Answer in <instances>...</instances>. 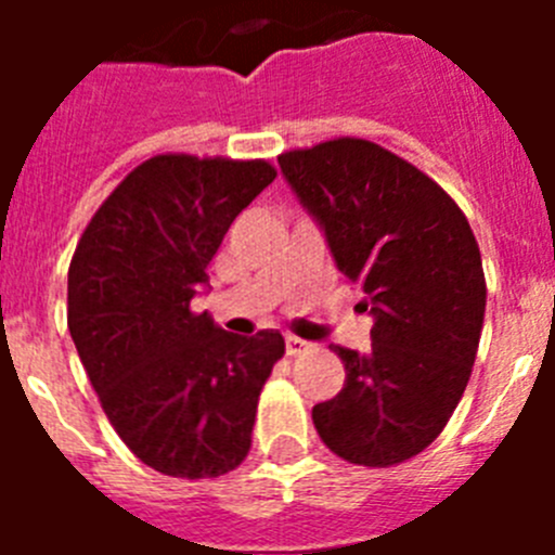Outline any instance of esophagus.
I'll return each instance as SVG.
<instances>
[{
    "label": "esophagus",
    "instance_id": "obj_1",
    "mask_svg": "<svg viewBox=\"0 0 555 555\" xmlns=\"http://www.w3.org/2000/svg\"><path fill=\"white\" fill-rule=\"evenodd\" d=\"M306 350H311V345H308L306 338L286 336V352H288V356H302Z\"/></svg>",
    "mask_w": 555,
    "mask_h": 555
}]
</instances>
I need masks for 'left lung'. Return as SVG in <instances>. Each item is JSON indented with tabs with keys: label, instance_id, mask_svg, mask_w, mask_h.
I'll return each mask as SVG.
<instances>
[{
	"label": "left lung",
	"instance_id": "1",
	"mask_svg": "<svg viewBox=\"0 0 555 555\" xmlns=\"http://www.w3.org/2000/svg\"><path fill=\"white\" fill-rule=\"evenodd\" d=\"M278 164L375 320L370 352L333 347L347 377L313 405V428L350 464H403L442 434L473 375L487 311L473 228L442 185L372 141H322Z\"/></svg>",
	"mask_w": 555,
	"mask_h": 555
}]
</instances>
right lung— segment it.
Here are the masks:
<instances>
[{"instance_id": "add662e5", "label": "right lung", "mask_w": 555, "mask_h": 555, "mask_svg": "<svg viewBox=\"0 0 555 555\" xmlns=\"http://www.w3.org/2000/svg\"><path fill=\"white\" fill-rule=\"evenodd\" d=\"M269 160L155 155L100 205L68 267V333L102 411L146 467L219 478L247 459L255 411L286 352L278 331L235 336L191 311Z\"/></svg>"}]
</instances>
